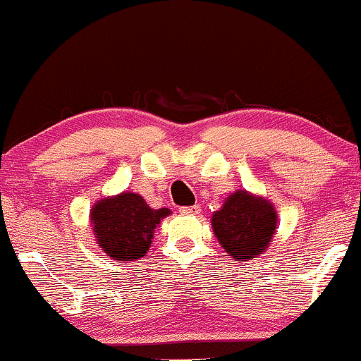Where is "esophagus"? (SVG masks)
<instances>
[{
  "mask_svg": "<svg viewBox=\"0 0 361 361\" xmlns=\"http://www.w3.org/2000/svg\"><path fill=\"white\" fill-rule=\"evenodd\" d=\"M180 214L184 215H198L202 212V207L200 205H191V207H180L179 208Z\"/></svg>",
  "mask_w": 361,
  "mask_h": 361,
  "instance_id": "34e87169",
  "label": "esophagus"
}]
</instances>
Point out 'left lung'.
Instances as JSON below:
<instances>
[{
  "mask_svg": "<svg viewBox=\"0 0 361 361\" xmlns=\"http://www.w3.org/2000/svg\"><path fill=\"white\" fill-rule=\"evenodd\" d=\"M276 219L269 202L247 191H236L212 215V226L228 254L236 259H252L267 248L276 229Z\"/></svg>",
  "mask_w": 361,
  "mask_h": 361,
  "instance_id": "left-lung-1",
  "label": "left lung"
}]
</instances>
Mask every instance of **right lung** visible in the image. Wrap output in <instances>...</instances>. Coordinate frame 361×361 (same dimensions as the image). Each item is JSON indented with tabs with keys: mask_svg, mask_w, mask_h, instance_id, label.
Returning a JSON list of instances; mask_svg holds the SVG:
<instances>
[{
	"mask_svg": "<svg viewBox=\"0 0 361 361\" xmlns=\"http://www.w3.org/2000/svg\"><path fill=\"white\" fill-rule=\"evenodd\" d=\"M169 214V208L153 210L135 192H121L100 200L90 215L100 248L111 259L137 261L149 250L154 228Z\"/></svg>",
	"mask_w": 361,
	"mask_h": 361,
	"instance_id": "add662e5",
	"label": "right lung"
}]
</instances>
